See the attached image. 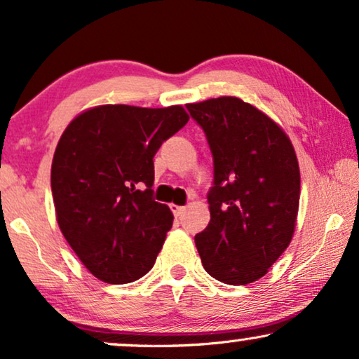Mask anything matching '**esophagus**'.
I'll return each instance as SVG.
<instances>
[{"mask_svg":"<svg viewBox=\"0 0 359 359\" xmlns=\"http://www.w3.org/2000/svg\"><path fill=\"white\" fill-rule=\"evenodd\" d=\"M172 212H174V215L177 217V219H180V217L184 215L185 213V207H180V205H170Z\"/></svg>","mask_w":359,"mask_h":359,"instance_id":"34e87169","label":"esophagus"}]
</instances>
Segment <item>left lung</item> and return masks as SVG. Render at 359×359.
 I'll use <instances>...</instances> for the list:
<instances>
[{
	"label": "left lung",
	"instance_id": "1",
	"mask_svg": "<svg viewBox=\"0 0 359 359\" xmlns=\"http://www.w3.org/2000/svg\"><path fill=\"white\" fill-rule=\"evenodd\" d=\"M213 158L210 222L195 235L205 271L226 285L252 283L287 250L300 203V169L287 134L238 97L187 104Z\"/></svg>",
	"mask_w": 359,
	"mask_h": 359
}]
</instances>
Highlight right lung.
<instances>
[{"label":"right lung","instance_id":"obj_1","mask_svg":"<svg viewBox=\"0 0 359 359\" xmlns=\"http://www.w3.org/2000/svg\"><path fill=\"white\" fill-rule=\"evenodd\" d=\"M189 122L182 106H99L59 139L51 190L59 229L79 260L106 283L152 269L170 230V208L154 201V156Z\"/></svg>","mask_w":359,"mask_h":359}]
</instances>
